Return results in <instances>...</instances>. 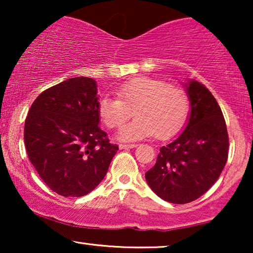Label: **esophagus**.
<instances>
[{
	"label": "esophagus",
	"instance_id": "34e87169",
	"mask_svg": "<svg viewBox=\"0 0 253 253\" xmlns=\"http://www.w3.org/2000/svg\"><path fill=\"white\" fill-rule=\"evenodd\" d=\"M137 144H120V150H127V148L136 147Z\"/></svg>",
	"mask_w": 253,
	"mask_h": 253
}]
</instances>
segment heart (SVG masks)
Listing matches in <instances>:
<instances>
[{"label": "heart", "mask_w": 253, "mask_h": 253, "mask_svg": "<svg viewBox=\"0 0 253 253\" xmlns=\"http://www.w3.org/2000/svg\"><path fill=\"white\" fill-rule=\"evenodd\" d=\"M116 95L117 99L102 96L99 100L98 115L107 127L117 129L133 110L137 117L120 130L121 140H138L152 134L166 139L181 129L190 110L184 89L161 79H131L120 86Z\"/></svg>", "instance_id": "b5f03b06"}]
</instances>
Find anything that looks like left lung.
Listing matches in <instances>:
<instances>
[{
    "mask_svg": "<svg viewBox=\"0 0 253 253\" xmlns=\"http://www.w3.org/2000/svg\"><path fill=\"white\" fill-rule=\"evenodd\" d=\"M191 114L185 130L160 148L147 184L161 199L186 204L198 199L214 183L228 159L229 138L220 106L209 89L196 81L186 85Z\"/></svg>",
    "mask_w": 253,
    "mask_h": 253,
    "instance_id": "left-lung-1",
    "label": "left lung"
}]
</instances>
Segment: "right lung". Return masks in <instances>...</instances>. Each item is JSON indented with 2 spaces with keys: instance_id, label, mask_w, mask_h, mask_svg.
I'll list each match as a JSON object with an SVG mask.
<instances>
[{
  "instance_id": "add662e5",
  "label": "right lung",
  "mask_w": 253,
  "mask_h": 253,
  "mask_svg": "<svg viewBox=\"0 0 253 253\" xmlns=\"http://www.w3.org/2000/svg\"><path fill=\"white\" fill-rule=\"evenodd\" d=\"M96 83L76 77L44 89L24 127L30 161L41 179L63 197H83L99 185L119 146L99 127Z\"/></svg>"
}]
</instances>
